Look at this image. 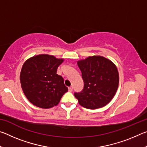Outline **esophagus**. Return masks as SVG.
<instances>
[{"instance_id":"1","label":"esophagus","mask_w":147,"mask_h":147,"mask_svg":"<svg viewBox=\"0 0 147 147\" xmlns=\"http://www.w3.org/2000/svg\"><path fill=\"white\" fill-rule=\"evenodd\" d=\"M73 87H72V86H71V87H69V91H73Z\"/></svg>"}]
</instances>
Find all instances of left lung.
Returning <instances> with one entry per match:
<instances>
[{
    "label": "left lung",
    "mask_w": 147,
    "mask_h": 147,
    "mask_svg": "<svg viewBox=\"0 0 147 147\" xmlns=\"http://www.w3.org/2000/svg\"><path fill=\"white\" fill-rule=\"evenodd\" d=\"M77 64L84 82L83 90L74 93L80 105L91 109L105 106L118 89L119 76L116 65L101 56H89Z\"/></svg>",
    "instance_id": "1"
}]
</instances>
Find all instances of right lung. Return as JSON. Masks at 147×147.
<instances>
[{"instance_id": "add662e5", "label": "right lung", "mask_w": 147, "mask_h": 147, "mask_svg": "<svg viewBox=\"0 0 147 147\" xmlns=\"http://www.w3.org/2000/svg\"><path fill=\"white\" fill-rule=\"evenodd\" d=\"M64 61L49 54L32 56L24 62L20 74L21 88L34 106L48 109L58 105L68 88L57 69Z\"/></svg>"}]
</instances>
